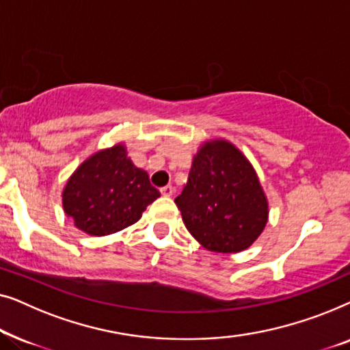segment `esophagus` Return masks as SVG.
Returning a JSON list of instances; mask_svg holds the SVG:
<instances>
[{
  "label": "esophagus",
  "instance_id": "esophagus-1",
  "mask_svg": "<svg viewBox=\"0 0 350 350\" xmlns=\"http://www.w3.org/2000/svg\"><path fill=\"white\" fill-rule=\"evenodd\" d=\"M174 186H170V185H167V186H164V188H161V193H162V196H165V198H170L172 194H174Z\"/></svg>",
  "mask_w": 350,
  "mask_h": 350
}]
</instances>
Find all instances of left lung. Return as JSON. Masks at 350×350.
Returning a JSON list of instances; mask_svg holds the SVG:
<instances>
[{
    "instance_id": "left-lung-1",
    "label": "left lung",
    "mask_w": 350,
    "mask_h": 350,
    "mask_svg": "<svg viewBox=\"0 0 350 350\" xmlns=\"http://www.w3.org/2000/svg\"><path fill=\"white\" fill-rule=\"evenodd\" d=\"M175 204L191 236L217 253L247 250L269 218V204L256 170L224 138L199 146Z\"/></svg>"
}]
</instances>
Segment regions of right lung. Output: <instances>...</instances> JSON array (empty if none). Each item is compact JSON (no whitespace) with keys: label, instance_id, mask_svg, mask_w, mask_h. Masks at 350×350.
I'll return each instance as SVG.
<instances>
[{"label":"right lung","instance_id":"add662e5","mask_svg":"<svg viewBox=\"0 0 350 350\" xmlns=\"http://www.w3.org/2000/svg\"><path fill=\"white\" fill-rule=\"evenodd\" d=\"M159 196L121 142L81 162L62 191V207L76 228L100 237L137 223Z\"/></svg>","mask_w":350,"mask_h":350}]
</instances>
